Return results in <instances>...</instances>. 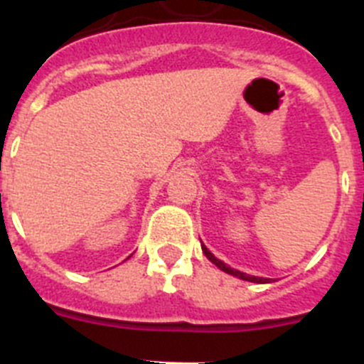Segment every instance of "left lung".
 Segmentation results:
<instances>
[{"mask_svg": "<svg viewBox=\"0 0 364 364\" xmlns=\"http://www.w3.org/2000/svg\"><path fill=\"white\" fill-rule=\"evenodd\" d=\"M201 248H203V252H205V255L206 257H208V259L212 261V263L215 264V267H219L221 268L223 272H227V274H232V276H235V277H239V279H245V281H252V283H268V279H264V277H254V276H248V274H243V272H239V270H234V268H230V267H227V264L223 263V261H219L218 257H214V255L210 254V252H208V248L205 247V245H201Z\"/></svg>", "mask_w": 364, "mask_h": 364, "instance_id": "obj_1", "label": "left lung"}]
</instances>
